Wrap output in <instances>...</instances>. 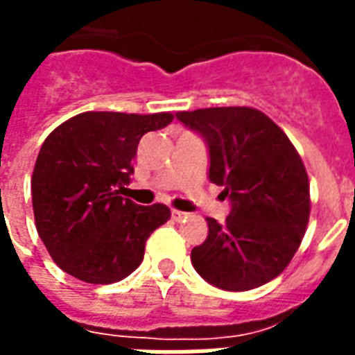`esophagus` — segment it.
Here are the masks:
<instances>
[{"label":"esophagus","mask_w":355,"mask_h":355,"mask_svg":"<svg viewBox=\"0 0 355 355\" xmlns=\"http://www.w3.org/2000/svg\"><path fill=\"white\" fill-rule=\"evenodd\" d=\"M186 216H188L186 212L177 211V209H173V211H171V218H173L175 222H180V220H182V218H186Z\"/></svg>","instance_id":"1"}]
</instances>
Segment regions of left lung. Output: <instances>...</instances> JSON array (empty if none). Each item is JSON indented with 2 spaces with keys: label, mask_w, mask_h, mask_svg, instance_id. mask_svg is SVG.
Masks as SVG:
<instances>
[{
  "label": "left lung",
  "mask_w": 355,
  "mask_h": 355,
  "mask_svg": "<svg viewBox=\"0 0 355 355\" xmlns=\"http://www.w3.org/2000/svg\"><path fill=\"white\" fill-rule=\"evenodd\" d=\"M209 148V180L222 186L231 211L207 218L209 235L191 265L220 290L246 291L284 271L303 241L311 188L301 156L271 118L252 107L177 112Z\"/></svg>",
  "instance_id": "obj_1"
}]
</instances>
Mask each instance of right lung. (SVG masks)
Wrapping results in <instances>:
<instances>
[{
  "label": "right lung",
  "instance_id": "1",
  "mask_svg": "<svg viewBox=\"0 0 355 355\" xmlns=\"http://www.w3.org/2000/svg\"><path fill=\"white\" fill-rule=\"evenodd\" d=\"M171 112H83L44 139L31 175L37 233L54 263L88 284H112L137 269L150 233L171 218L162 203L120 196L144 133Z\"/></svg>",
  "mask_w": 355,
  "mask_h": 355
}]
</instances>
